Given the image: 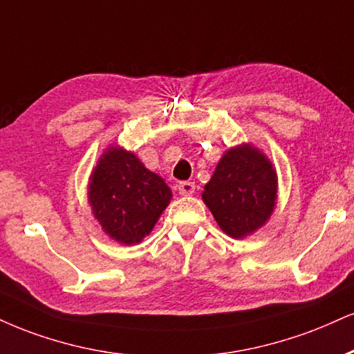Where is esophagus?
<instances>
[{"label":"esophagus","instance_id":"esophagus-1","mask_svg":"<svg viewBox=\"0 0 354 354\" xmlns=\"http://www.w3.org/2000/svg\"><path fill=\"white\" fill-rule=\"evenodd\" d=\"M194 189H196V186L193 181H181L180 185H178V191H180V194H183V196L193 194Z\"/></svg>","mask_w":354,"mask_h":354}]
</instances>
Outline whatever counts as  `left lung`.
<instances>
[{"label":"left lung","instance_id":"8db88e82","mask_svg":"<svg viewBox=\"0 0 354 354\" xmlns=\"http://www.w3.org/2000/svg\"><path fill=\"white\" fill-rule=\"evenodd\" d=\"M277 198V174L257 148H231L204 186L203 199L219 227L241 239L270 218Z\"/></svg>","mask_w":354,"mask_h":354}]
</instances>
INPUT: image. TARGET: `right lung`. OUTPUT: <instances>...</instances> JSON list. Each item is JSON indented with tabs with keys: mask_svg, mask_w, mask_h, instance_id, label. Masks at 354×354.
Masks as SVG:
<instances>
[{
	"mask_svg": "<svg viewBox=\"0 0 354 354\" xmlns=\"http://www.w3.org/2000/svg\"><path fill=\"white\" fill-rule=\"evenodd\" d=\"M171 199L163 178L133 153L110 148L93 169L88 203L102 229L122 244H136L151 232Z\"/></svg>",
	"mask_w": 354,
	"mask_h": 354,
	"instance_id": "right-lung-1",
	"label": "right lung"
}]
</instances>
